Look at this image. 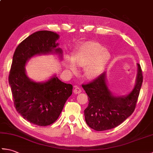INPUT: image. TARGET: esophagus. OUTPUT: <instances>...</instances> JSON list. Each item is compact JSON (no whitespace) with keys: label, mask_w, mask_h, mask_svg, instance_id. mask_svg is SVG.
<instances>
[{"label":"esophagus","mask_w":153,"mask_h":153,"mask_svg":"<svg viewBox=\"0 0 153 153\" xmlns=\"http://www.w3.org/2000/svg\"><path fill=\"white\" fill-rule=\"evenodd\" d=\"M82 92V88L79 87V86H76L75 87V89H74V93L75 94H79Z\"/></svg>","instance_id":"1"}]
</instances>
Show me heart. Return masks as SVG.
Listing matches in <instances>:
<instances>
[{
	"instance_id": "heart-1",
	"label": "heart",
	"mask_w": 153,
	"mask_h": 153,
	"mask_svg": "<svg viewBox=\"0 0 153 153\" xmlns=\"http://www.w3.org/2000/svg\"><path fill=\"white\" fill-rule=\"evenodd\" d=\"M110 55L105 47L96 42L88 41L76 48L72 58H67V65L73 73L77 67L85 68L84 76L87 79H95L102 73L110 60Z\"/></svg>"
}]
</instances>
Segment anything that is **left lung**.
<instances>
[{"label": "left lung", "instance_id": "left-lung-1", "mask_svg": "<svg viewBox=\"0 0 153 153\" xmlns=\"http://www.w3.org/2000/svg\"><path fill=\"white\" fill-rule=\"evenodd\" d=\"M137 82L132 91L126 97H114L106 85L103 73L91 82L83 84L89 100L84 110L85 122L96 131L116 128L134 112L143 83L142 70L139 64Z\"/></svg>", "mask_w": 153, "mask_h": 153}]
</instances>
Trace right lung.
Returning a JSON list of instances; mask_svg holds the SVG:
<instances>
[{"mask_svg": "<svg viewBox=\"0 0 153 153\" xmlns=\"http://www.w3.org/2000/svg\"><path fill=\"white\" fill-rule=\"evenodd\" d=\"M59 38L50 31H39L30 35L16 47L8 76L14 105L17 112L30 123L47 126L56 121L64 104L72 94L73 87L54 76L45 83L30 80L25 74L26 62L36 54L55 52Z\"/></svg>", "mask_w": 153, "mask_h": 153, "instance_id": "right-lung-1", "label": "right lung"}]
</instances>
